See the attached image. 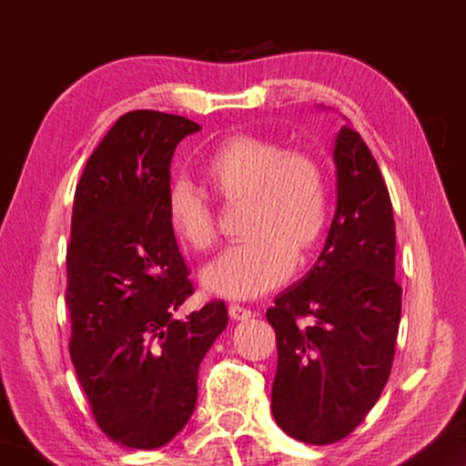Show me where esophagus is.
I'll list each match as a JSON object with an SVG mask.
<instances>
[{
	"label": "esophagus",
	"instance_id": "1",
	"mask_svg": "<svg viewBox=\"0 0 466 466\" xmlns=\"http://www.w3.org/2000/svg\"><path fill=\"white\" fill-rule=\"evenodd\" d=\"M228 312H230V317L234 320H248L252 317V312L248 309H244V306H240V304H230Z\"/></svg>",
	"mask_w": 466,
	"mask_h": 466
}]
</instances>
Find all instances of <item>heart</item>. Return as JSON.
Instances as JSON below:
<instances>
[{
    "label": "heart",
    "instance_id": "obj_1",
    "mask_svg": "<svg viewBox=\"0 0 466 466\" xmlns=\"http://www.w3.org/2000/svg\"><path fill=\"white\" fill-rule=\"evenodd\" d=\"M203 183L226 203H247L244 244L228 248L201 273L203 288L228 299H250L281 286L296 261L309 258L329 224V183L309 152H289L271 137L232 136L211 149ZM175 238L195 252L216 244V214L201 191L175 180L164 199Z\"/></svg>",
    "mask_w": 466,
    "mask_h": 466
}]
</instances>
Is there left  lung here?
Returning a JSON list of instances; mask_svg holds the SVG:
<instances>
[{"mask_svg":"<svg viewBox=\"0 0 466 466\" xmlns=\"http://www.w3.org/2000/svg\"><path fill=\"white\" fill-rule=\"evenodd\" d=\"M333 157L337 209L325 248L267 310L278 337L273 417L288 436L314 446L350 436L380 399L403 298L394 281L392 203L374 156L343 125Z\"/></svg>","mask_w":466,"mask_h":466,"instance_id":"8db88e82","label":"left lung"}]
</instances>
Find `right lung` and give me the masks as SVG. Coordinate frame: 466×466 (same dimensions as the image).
<instances>
[{"instance_id": "obj_1", "label": "right lung", "mask_w": 466, "mask_h": 466, "mask_svg": "<svg viewBox=\"0 0 466 466\" xmlns=\"http://www.w3.org/2000/svg\"><path fill=\"white\" fill-rule=\"evenodd\" d=\"M201 127L178 115L131 110L94 149L76 187L66 302L72 356L94 420L127 448L177 436L197 403V374L228 325L214 299L172 317L193 283L164 214L170 162Z\"/></svg>"}]
</instances>
